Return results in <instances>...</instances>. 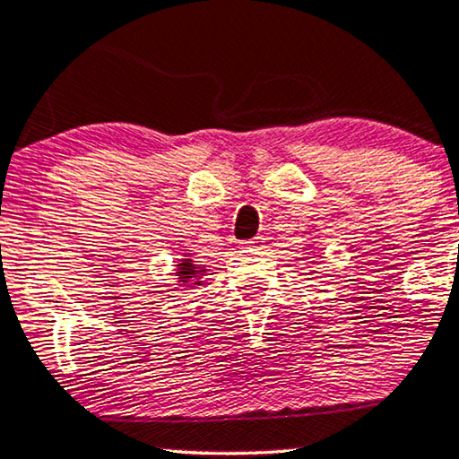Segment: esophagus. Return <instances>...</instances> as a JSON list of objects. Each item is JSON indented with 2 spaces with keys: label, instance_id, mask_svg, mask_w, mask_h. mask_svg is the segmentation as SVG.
<instances>
[{
  "label": "esophagus",
  "instance_id": "34e87169",
  "mask_svg": "<svg viewBox=\"0 0 459 459\" xmlns=\"http://www.w3.org/2000/svg\"><path fill=\"white\" fill-rule=\"evenodd\" d=\"M262 243H264V239H262V237H258V239H252V241L241 243V247L247 249V252H254V249H260V247H262Z\"/></svg>",
  "mask_w": 459,
  "mask_h": 459
}]
</instances>
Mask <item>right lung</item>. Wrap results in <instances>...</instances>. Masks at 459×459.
Masks as SVG:
<instances>
[{
    "label": "right lung",
    "mask_w": 459,
    "mask_h": 459,
    "mask_svg": "<svg viewBox=\"0 0 459 459\" xmlns=\"http://www.w3.org/2000/svg\"><path fill=\"white\" fill-rule=\"evenodd\" d=\"M174 266H176L174 277H176V281H178L180 287L204 285V277H205L207 268H205V264H199L188 249L182 254L180 260H176Z\"/></svg>",
    "instance_id": "1"
}]
</instances>
